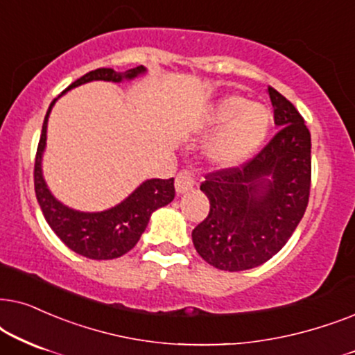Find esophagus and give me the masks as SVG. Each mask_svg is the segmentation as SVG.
<instances>
[{
	"mask_svg": "<svg viewBox=\"0 0 355 355\" xmlns=\"http://www.w3.org/2000/svg\"><path fill=\"white\" fill-rule=\"evenodd\" d=\"M193 187H195L193 173L190 170H182V172L177 175V178H175V191H177L178 195H183V193L190 191Z\"/></svg>",
	"mask_w": 355,
	"mask_h": 355,
	"instance_id": "esophagus-1",
	"label": "esophagus"
}]
</instances>
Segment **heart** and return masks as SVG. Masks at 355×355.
<instances>
[{
	"mask_svg": "<svg viewBox=\"0 0 355 355\" xmlns=\"http://www.w3.org/2000/svg\"><path fill=\"white\" fill-rule=\"evenodd\" d=\"M271 112L242 96H224L212 102L193 123L196 135L217 133L206 144V157L217 167L229 168L245 162L266 139Z\"/></svg>",
	"mask_w": 355,
	"mask_h": 355,
	"instance_id": "b5f03b06",
	"label": "heart"
}]
</instances>
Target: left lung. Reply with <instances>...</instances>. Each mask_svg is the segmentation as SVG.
Returning a JSON list of instances; mask_svg holds the SVG:
<instances>
[{"instance_id": "obj_1", "label": "left lung", "mask_w": 355, "mask_h": 355, "mask_svg": "<svg viewBox=\"0 0 355 355\" xmlns=\"http://www.w3.org/2000/svg\"><path fill=\"white\" fill-rule=\"evenodd\" d=\"M279 133L242 167L209 173L200 187L209 214L191 232L200 257L222 271H245L271 259L305 214L311 139L304 118L268 87Z\"/></svg>"}]
</instances>
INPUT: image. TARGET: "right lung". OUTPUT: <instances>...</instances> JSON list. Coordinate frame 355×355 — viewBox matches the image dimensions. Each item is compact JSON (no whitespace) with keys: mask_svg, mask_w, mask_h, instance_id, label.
<instances>
[{"mask_svg":"<svg viewBox=\"0 0 355 355\" xmlns=\"http://www.w3.org/2000/svg\"><path fill=\"white\" fill-rule=\"evenodd\" d=\"M148 69L144 66L128 69L125 73H116L110 68H98L91 73L84 74L78 81L68 86L66 91L60 94L46 110L42 135L37 148L35 170H34V185L35 195L39 201L40 209L44 212L46 222L51 230L58 235L61 242L66 247L73 250L78 254L91 259H113L121 257L138 243L141 235L149 224L150 216L159 207L167 206L175 198L173 178L170 180H160V178H150L144 180L141 185L131 191L125 200L118 205L108 207V209L97 212L78 211L73 207L63 205L56 200L53 193L50 191L44 178L42 170V160L46 148V126H49V116L55 102L71 89L81 86V84L92 81H107V83H123L133 81V79L144 76Z\"/></svg>","mask_w":355,"mask_h":355,"instance_id":"1","label":"right lung"}]
</instances>
